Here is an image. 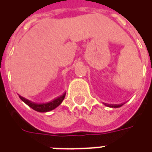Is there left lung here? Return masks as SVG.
Segmentation results:
<instances>
[{
	"label": "left lung",
	"mask_w": 152,
	"mask_h": 152,
	"mask_svg": "<svg viewBox=\"0 0 152 152\" xmlns=\"http://www.w3.org/2000/svg\"><path fill=\"white\" fill-rule=\"evenodd\" d=\"M124 104V103H121V104H115V105H113V104H106V103H104V105H106L107 107H114V108L121 107H122Z\"/></svg>",
	"instance_id": "8db88e82"
}]
</instances>
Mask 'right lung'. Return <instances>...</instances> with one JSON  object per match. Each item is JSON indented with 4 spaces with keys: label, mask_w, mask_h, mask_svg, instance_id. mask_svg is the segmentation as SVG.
<instances>
[{
    "label": "right lung",
    "mask_w": 152,
    "mask_h": 152,
    "mask_svg": "<svg viewBox=\"0 0 152 152\" xmlns=\"http://www.w3.org/2000/svg\"><path fill=\"white\" fill-rule=\"evenodd\" d=\"M65 95H66V93H63L61 96L54 99L50 102H45V103H35V102H31L30 100L25 99L20 95H19V98L23 102H24L27 105L29 106L31 108H32L35 111L39 112H50V111L56 108L57 107H58L63 101Z\"/></svg>",
    "instance_id": "add662e5"
}]
</instances>
